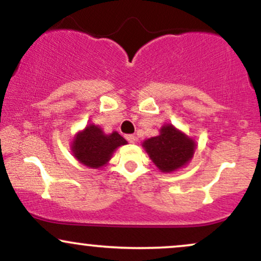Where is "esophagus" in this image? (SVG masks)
Returning a JSON list of instances; mask_svg holds the SVG:
<instances>
[{"label":"esophagus","instance_id":"obj_1","mask_svg":"<svg viewBox=\"0 0 261 261\" xmlns=\"http://www.w3.org/2000/svg\"><path fill=\"white\" fill-rule=\"evenodd\" d=\"M126 140H127L130 143H135V142H136V141H137L136 136H134V135H127Z\"/></svg>","mask_w":261,"mask_h":261}]
</instances>
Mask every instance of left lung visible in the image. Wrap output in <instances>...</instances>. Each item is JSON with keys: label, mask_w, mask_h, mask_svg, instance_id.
<instances>
[{"label": "left lung", "mask_w": 261, "mask_h": 261, "mask_svg": "<svg viewBox=\"0 0 261 261\" xmlns=\"http://www.w3.org/2000/svg\"><path fill=\"white\" fill-rule=\"evenodd\" d=\"M196 142L172 124H164L158 136L142 142L148 157L162 173H173L184 168L194 157Z\"/></svg>", "instance_id": "8db88e82"}]
</instances>
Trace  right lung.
<instances>
[{"label":"right lung","mask_w":261,"mask_h":261,"mask_svg":"<svg viewBox=\"0 0 261 261\" xmlns=\"http://www.w3.org/2000/svg\"><path fill=\"white\" fill-rule=\"evenodd\" d=\"M126 143L127 141L116 131L106 134L98 125L88 124L82 131L74 135L71 142V151L73 157L83 166L99 169L112 160L116 148Z\"/></svg>","instance_id":"right-lung-1"}]
</instances>
